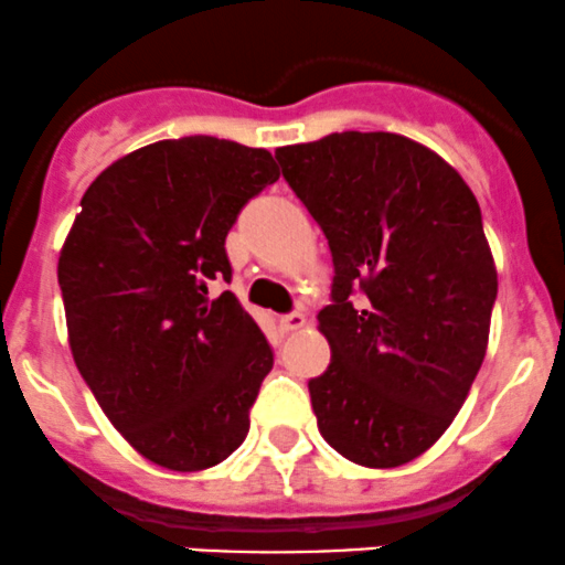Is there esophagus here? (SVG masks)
I'll return each instance as SVG.
<instances>
[{
  "label": "esophagus",
  "mask_w": 565,
  "mask_h": 565,
  "mask_svg": "<svg viewBox=\"0 0 565 565\" xmlns=\"http://www.w3.org/2000/svg\"><path fill=\"white\" fill-rule=\"evenodd\" d=\"M305 326V316L301 312H288V316L280 318V329L282 331H296Z\"/></svg>",
  "instance_id": "obj_1"
}]
</instances>
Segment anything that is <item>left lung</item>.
<instances>
[{
  "label": "left lung",
  "mask_w": 565,
  "mask_h": 565,
  "mask_svg": "<svg viewBox=\"0 0 565 565\" xmlns=\"http://www.w3.org/2000/svg\"><path fill=\"white\" fill-rule=\"evenodd\" d=\"M329 239L331 364L318 429L364 468H397L455 422L487 353L498 271L462 177L394 132H331L275 152Z\"/></svg>",
  "instance_id": "8db88e82"
}]
</instances>
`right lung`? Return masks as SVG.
I'll return each mask as SVG.
<instances>
[{
	"label": "right lung",
	"mask_w": 565,
	"mask_h": 565,
	"mask_svg": "<svg viewBox=\"0 0 565 565\" xmlns=\"http://www.w3.org/2000/svg\"><path fill=\"white\" fill-rule=\"evenodd\" d=\"M280 168L212 136L157 141L81 198L60 255L70 351L136 451L168 470L234 455L275 353L231 290L225 236Z\"/></svg>",
	"instance_id": "1"
}]
</instances>
